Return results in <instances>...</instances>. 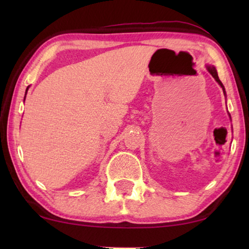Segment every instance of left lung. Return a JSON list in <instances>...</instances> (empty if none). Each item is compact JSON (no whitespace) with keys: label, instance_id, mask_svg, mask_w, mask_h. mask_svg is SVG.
<instances>
[{"label":"left lung","instance_id":"1","mask_svg":"<svg viewBox=\"0 0 249 249\" xmlns=\"http://www.w3.org/2000/svg\"><path fill=\"white\" fill-rule=\"evenodd\" d=\"M208 70H209V72L212 74V77L216 80V82L220 84V86L222 87V89H223V92H225V89H224V86H223V83L221 82V80L218 79V75H217V72H216V69L214 68V67H211V66H209L208 67Z\"/></svg>","mask_w":249,"mask_h":249}]
</instances>
